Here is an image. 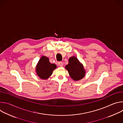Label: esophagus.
I'll use <instances>...</instances> for the list:
<instances>
[{
    "instance_id": "34e87169",
    "label": "esophagus",
    "mask_w": 123,
    "mask_h": 123,
    "mask_svg": "<svg viewBox=\"0 0 123 123\" xmlns=\"http://www.w3.org/2000/svg\"><path fill=\"white\" fill-rule=\"evenodd\" d=\"M58 66H60V67H63V63L62 62H58Z\"/></svg>"
}]
</instances>
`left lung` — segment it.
<instances>
[{"label":"left lung","instance_id":"8db88e82","mask_svg":"<svg viewBox=\"0 0 123 123\" xmlns=\"http://www.w3.org/2000/svg\"><path fill=\"white\" fill-rule=\"evenodd\" d=\"M71 77L74 81L82 79L85 75L86 71L83 65L75 56L70 57L68 59V64L65 67Z\"/></svg>","mask_w":123,"mask_h":123}]
</instances>
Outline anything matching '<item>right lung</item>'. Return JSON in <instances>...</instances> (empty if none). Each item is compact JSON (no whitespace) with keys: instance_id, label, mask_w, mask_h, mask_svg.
Returning <instances> with one entry per match:
<instances>
[{"instance_id":"add662e5","label":"right lung","mask_w":123,"mask_h":123,"mask_svg":"<svg viewBox=\"0 0 123 123\" xmlns=\"http://www.w3.org/2000/svg\"><path fill=\"white\" fill-rule=\"evenodd\" d=\"M56 68L55 64L49 62L48 57L42 56L37 65L36 73L41 79H47L49 77L52 72Z\"/></svg>"}]
</instances>
